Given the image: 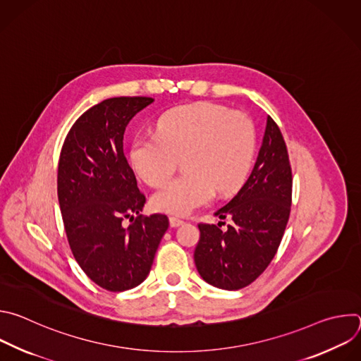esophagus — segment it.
Masks as SVG:
<instances>
[{"label":"esophagus","mask_w":361,"mask_h":361,"mask_svg":"<svg viewBox=\"0 0 361 361\" xmlns=\"http://www.w3.org/2000/svg\"><path fill=\"white\" fill-rule=\"evenodd\" d=\"M184 221L181 220V219H178V217H170V226L171 227H178V226H181Z\"/></svg>","instance_id":"obj_1"}]
</instances>
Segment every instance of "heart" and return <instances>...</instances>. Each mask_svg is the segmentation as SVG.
Returning <instances> with one entry per match:
<instances>
[{
    "mask_svg": "<svg viewBox=\"0 0 361 361\" xmlns=\"http://www.w3.org/2000/svg\"><path fill=\"white\" fill-rule=\"evenodd\" d=\"M157 135L133 141L130 159L137 174L151 187L166 184L180 159L185 173L152 197L160 212L185 216L213 198L231 194L245 180L254 152V127L240 111L213 104L176 107L156 124Z\"/></svg>",
    "mask_w": 361,
    "mask_h": 361,
    "instance_id": "heart-1",
    "label": "heart"
}]
</instances>
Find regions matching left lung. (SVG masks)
<instances>
[{"label": "left lung", "instance_id": "8db88e82", "mask_svg": "<svg viewBox=\"0 0 361 361\" xmlns=\"http://www.w3.org/2000/svg\"><path fill=\"white\" fill-rule=\"evenodd\" d=\"M293 176L288 151L269 116L254 169L234 198L214 214L231 224L200 223L194 262L200 276L224 290L251 284L271 263L291 209ZM224 224V223H223Z\"/></svg>", "mask_w": 361, "mask_h": 361}]
</instances>
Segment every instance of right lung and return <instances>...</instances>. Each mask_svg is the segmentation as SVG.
Returning a JSON list of instances; mask_svg holds the SVG:
<instances>
[{"mask_svg":"<svg viewBox=\"0 0 361 361\" xmlns=\"http://www.w3.org/2000/svg\"><path fill=\"white\" fill-rule=\"evenodd\" d=\"M152 101H101L73 124L60 154L57 191L70 248L90 280L113 293L147 279L169 228L164 214H140L145 195L123 148L126 127ZM126 218L128 228L122 224Z\"/></svg>","mask_w":361,"mask_h":361,"instance_id":"obj_1","label":"right lung"}]
</instances>
